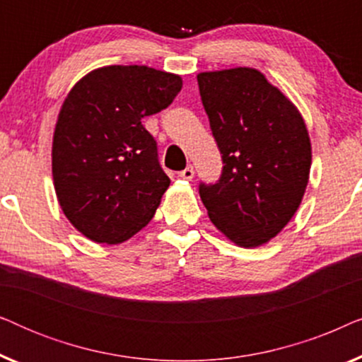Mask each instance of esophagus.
<instances>
[{
    "label": "esophagus",
    "mask_w": 362,
    "mask_h": 362,
    "mask_svg": "<svg viewBox=\"0 0 362 362\" xmlns=\"http://www.w3.org/2000/svg\"><path fill=\"white\" fill-rule=\"evenodd\" d=\"M180 177H182V180H192V177H194V168L192 166H187V168H185V170L182 171H180Z\"/></svg>",
    "instance_id": "obj_1"
}]
</instances>
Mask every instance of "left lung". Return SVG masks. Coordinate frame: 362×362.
Returning a JSON list of instances; mask_svg holds the SVG:
<instances>
[{
    "instance_id": "1",
    "label": "left lung",
    "mask_w": 362,
    "mask_h": 362,
    "mask_svg": "<svg viewBox=\"0 0 362 362\" xmlns=\"http://www.w3.org/2000/svg\"><path fill=\"white\" fill-rule=\"evenodd\" d=\"M197 83L224 163L216 185H199L201 201L227 239L264 245L288 224L308 185L303 117L257 69L201 72Z\"/></svg>"
}]
</instances>
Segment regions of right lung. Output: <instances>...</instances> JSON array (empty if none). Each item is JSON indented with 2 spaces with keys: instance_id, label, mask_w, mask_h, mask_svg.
<instances>
[{
  "instance_id": "right-lung-1",
  "label": "right lung",
  "mask_w": 362,
  "mask_h": 362,
  "mask_svg": "<svg viewBox=\"0 0 362 362\" xmlns=\"http://www.w3.org/2000/svg\"><path fill=\"white\" fill-rule=\"evenodd\" d=\"M180 76L146 66H107L64 100L52 140L57 201L97 244H122L153 219L170 177L141 120L181 90Z\"/></svg>"
}]
</instances>
